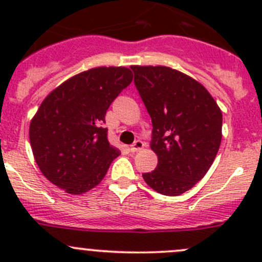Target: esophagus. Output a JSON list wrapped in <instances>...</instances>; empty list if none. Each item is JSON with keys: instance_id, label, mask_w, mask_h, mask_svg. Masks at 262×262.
I'll use <instances>...</instances> for the list:
<instances>
[{"instance_id": "obj_1", "label": "esophagus", "mask_w": 262, "mask_h": 262, "mask_svg": "<svg viewBox=\"0 0 262 262\" xmlns=\"http://www.w3.org/2000/svg\"><path fill=\"white\" fill-rule=\"evenodd\" d=\"M144 147V143L142 141H136L133 144H132L130 147H129V149H130V152H138V150H141L142 148Z\"/></svg>"}]
</instances>
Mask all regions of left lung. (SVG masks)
Segmentation results:
<instances>
[{
  "instance_id": "1",
  "label": "left lung",
  "mask_w": 262,
  "mask_h": 262,
  "mask_svg": "<svg viewBox=\"0 0 262 262\" xmlns=\"http://www.w3.org/2000/svg\"><path fill=\"white\" fill-rule=\"evenodd\" d=\"M134 84L152 119L157 167L148 186L178 196L204 178L222 141V112L202 83L163 66H132Z\"/></svg>"
}]
</instances>
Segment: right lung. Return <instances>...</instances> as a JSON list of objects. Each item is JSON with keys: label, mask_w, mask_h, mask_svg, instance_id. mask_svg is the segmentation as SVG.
Wrapping results in <instances>:
<instances>
[{"label": "right lung", "mask_w": 262, "mask_h": 262, "mask_svg": "<svg viewBox=\"0 0 262 262\" xmlns=\"http://www.w3.org/2000/svg\"><path fill=\"white\" fill-rule=\"evenodd\" d=\"M132 80L129 68H92L63 82L44 99L29 137L36 165L52 184L78 195L101 182L120 155L107 141L105 115Z\"/></svg>", "instance_id": "right-lung-1"}]
</instances>
